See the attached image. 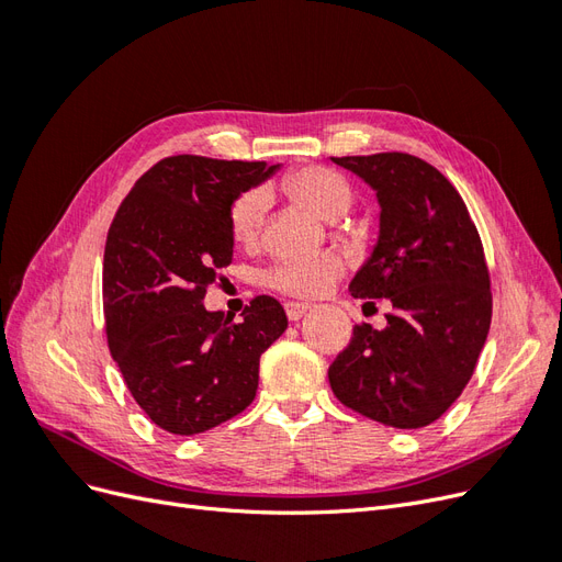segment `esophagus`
<instances>
[{"mask_svg": "<svg viewBox=\"0 0 562 562\" xmlns=\"http://www.w3.org/2000/svg\"><path fill=\"white\" fill-rule=\"evenodd\" d=\"M310 310H312L310 304H304V302H285V314L291 321H300Z\"/></svg>", "mask_w": 562, "mask_h": 562, "instance_id": "obj_1", "label": "esophagus"}]
</instances>
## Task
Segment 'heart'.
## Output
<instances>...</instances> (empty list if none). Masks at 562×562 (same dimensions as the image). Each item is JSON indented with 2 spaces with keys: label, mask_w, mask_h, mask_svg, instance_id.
<instances>
[{
  "label": "heart",
  "mask_w": 562,
  "mask_h": 562,
  "mask_svg": "<svg viewBox=\"0 0 562 562\" xmlns=\"http://www.w3.org/2000/svg\"><path fill=\"white\" fill-rule=\"evenodd\" d=\"M285 194L291 196L300 209L310 211L318 220L337 223L353 201L349 182L328 168H304L285 180ZM267 211V196L262 192H246L234 201L229 227L236 244L252 246L258 241L262 229V217ZM345 262L335 252L312 255V258L283 260L267 274V283L293 297H318L342 277Z\"/></svg>",
  "instance_id": "heart-1"
}]
</instances>
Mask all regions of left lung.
Wrapping results in <instances>:
<instances>
[{
	"label": "left lung",
	"mask_w": 562,
	"mask_h": 562,
	"mask_svg": "<svg viewBox=\"0 0 562 562\" xmlns=\"http://www.w3.org/2000/svg\"><path fill=\"white\" fill-rule=\"evenodd\" d=\"M330 159L380 203L378 244L349 293L394 307L382 330L353 328L328 370L333 394L386 427L422 429L459 398L485 347L492 295L479 229L427 161L403 151Z\"/></svg>",
	"instance_id": "obj_1"
}]
</instances>
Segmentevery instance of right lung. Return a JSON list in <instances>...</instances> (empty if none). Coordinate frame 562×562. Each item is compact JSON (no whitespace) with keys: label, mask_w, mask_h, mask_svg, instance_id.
<instances>
[{"label":"right lung","mask_w":562,"mask_h":562,"mask_svg":"<svg viewBox=\"0 0 562 562\" xmlns=\"http://www.w3.org/2000/svg\"><path fill=\"white\" fill-rule=\"evenodd\" d=\"M281 168L178 155L155 164L119 206L105 244L103 310L112 359L147 417L194 436L252 403L260 356L288 328L258 295L239 323L203 307L232 262L234 201Z\"/></svg>","instance_id":"right-lung-1"}]
</instances>
